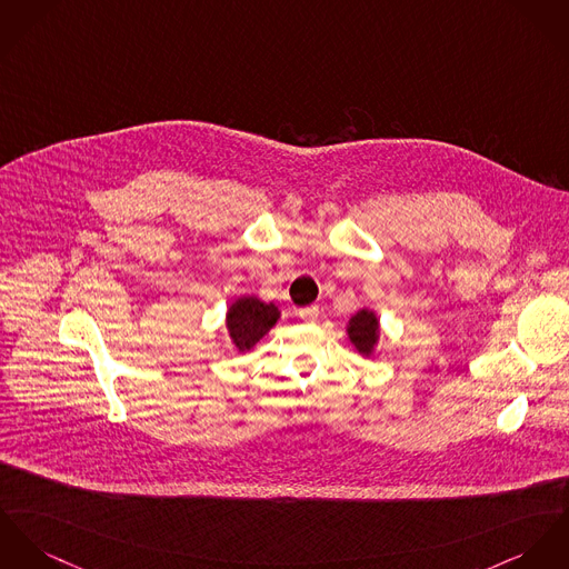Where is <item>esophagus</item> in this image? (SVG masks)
Returning a JSON list of instances; mask_svg holds the SVG:
<instances>
[{"mask_svg": "<svg viewBox=\"0 0 569 569\" xmlns=\"http://www.w3.org/2000/svg\"><path fill=\"white\" fill-rule=\"evenodd\" d=\"M299 316H301V320H306V322H316V320H318V307L311 306L306 307V309H299Z\"/></svg>", "mask_w": 569, "mask_h": 569, "instance_id": "1", "label": "esophagus"}]
</instances>
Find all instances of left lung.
<instances>
[{
  "label": "left lung",
  "instance_id": "1",
  "mask_svg": "<svg viewBox=\"0 0 569 569\" xmlns=\"http://www.w3.org/2000/svg\"><path fill=\"white\" fill-rule=\"evenodd\" d=\"M347 336L361 357H372L381 340V322L377 311L370 307L357 309L347 322Z\"/></svg>",
  "mask_w": 569,
  "mask_h": 569
}]
</instances>
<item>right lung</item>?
<instances>
[{"mask_svg":"<svg viewBox=\"0 0 569 569\" xmlns=\"http://www.w3.org/2000/svg\"><path fill=\"white\" fill-rule=\"evenodd\" d=\"M281 311L274 303H263L258 297H238L224 311V327L231 345L238 352L253 349L263 336L277 325Z\"/></svg>","mask_w":569,"mask_h":569,"instance_id":"right-lung-1","label":"right lung"}]
</instances>
